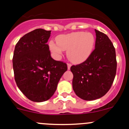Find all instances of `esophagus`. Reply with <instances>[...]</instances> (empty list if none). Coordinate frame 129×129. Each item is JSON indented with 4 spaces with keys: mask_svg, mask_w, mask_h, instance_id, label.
<instances>
[{
    "mask_svg": "<svg viewBox=\"0 0 129 129\" xmlns=\"http://www.w3.org/2000/svg\"><path fill=\"white\" fill-rule=\"evenodd\" d=\"M71 66H72V65L70 64V63H68L67 64V69H68V70H70V67H71Z\"/></svg>",
    "mask_w": 129,
    "mask_h": 129,
    "instance_id": "1",
    "label": "esophagus"
}]
</instances>
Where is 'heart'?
<instances>
[{"label":"heart","instance_id":"1","mask_svg":"<svg viewBox=\"0 0 129 129\" xmlns=\"http://www.w3.org/2000/svg\"><path fill=\"white\" fill-rule=\"evenodd\" d=\"M56 44L49 43V49L56 59H60L63 51H67L68 59L72 63L79 64L86 61L94 50L95 40L90 32H75L58 35Z\"/></svg>","mask_w":129,"mask_h":129}]
</instances>
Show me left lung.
<instances>
[{
	"label": "left lung",
	"instance_id": "left-lung-1",
	"mask_svg": "<svg viewBox=\"0 0 129 129\" xmlns=\"http://www.w3.org/2000/svg\"><path fill=\"white\" fill-rule=\"evenodd\" d=\"M95 49L83 63L72 66V86L78 97L94 100L105 95L112 85L116 73L115 48L108 37L95 29Z\"/></svg>",
	"mask_w": 129,
	"mask_h": 129
}]
</instances>
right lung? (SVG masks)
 Here are the masks:
<instances>
[{
  "label": "right lung",
  "instance_id": "right-lung-1",
  "mask_svg": "<svg viewBox=\"0 0 129 129\" xmlns=\"http://www.w3.org/2000/svg\"><path fill=\"white\" fill-rule=\"evenodd\" d=\"M51 30L37 29L16 43L13 57L15 80L25 97L35 102L49 100L67 70L66 63L51 57L48 42Z\"/></svg>",
  "mask_w": 129,
  "mask_h": 129
}]
</instances>
